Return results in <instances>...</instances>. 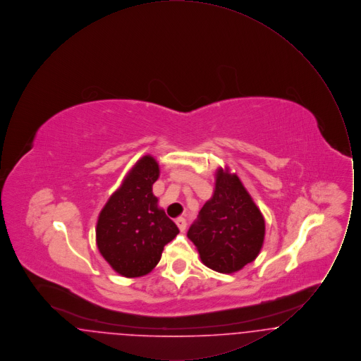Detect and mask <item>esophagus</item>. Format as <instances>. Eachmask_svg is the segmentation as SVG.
<instances>
[{
  "label": "esophagus",
  "instance_id": "obj_1",
  "mask_svg": "<svg viewBox=\"0 0 361 361\" xmlns=\"http://www.w3.org/2000/svg\"><path fill=\"white\" fill-rule=\"evenodd\" d=\"M176 224H177V227L180 228V231H185V228H187V221H185L184 218H177V219H176Z\"/></svg>",
  "mask_w": 361,
  "mask_h": 361
}]
</instances>
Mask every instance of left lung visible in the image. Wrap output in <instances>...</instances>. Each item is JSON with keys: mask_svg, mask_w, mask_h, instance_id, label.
I'll return each instance as SVG.
<instances>
[{"mask_svg": "<svg viewBox=\"0 0 361 361\" xmlns=\"http://www.w3.org/2000/svg\"><path fill=\"white\" fill-rule=\"evenodd\" d=\"M187 235L206 267L234 274L257 257L265 237V221L240 177L219 168L214 195Z\"/></svg>", "mask_w": 361, "mask_h": 361, "instance_id": "left-lung-1", "label": "left lung"}]
</instances>
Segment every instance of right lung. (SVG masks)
<instances>
[{"instance_id":"1","label":"right lung","mask_w":361,"mask_h":361,"mask_svg":"<svg viewBox=\"0 0 361 361\" xmlns=\"http://www.w3.org/2000/svg\"><path fill=\"white\" fill-rule=\"evenodd\" d=\"M158 177L154 157L143 155L99 215L97 247L112 269L124 277L152 272L164 246L180 233L153 195Z\"/></svg>"}]
</instances>
